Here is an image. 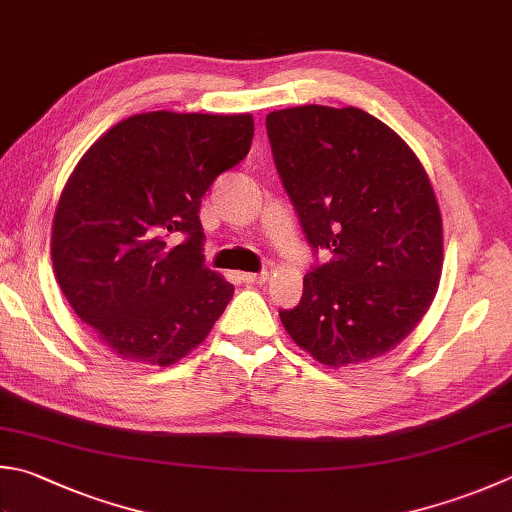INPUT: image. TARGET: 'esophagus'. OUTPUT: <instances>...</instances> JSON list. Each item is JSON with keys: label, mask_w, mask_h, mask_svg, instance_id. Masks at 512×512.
<instances>
[{"label": "esophagus", "mask_w": 512, "mask_h": 512, "mask_svg": "<svg viewBox=\"0 0 512 512\" xmlns=\"http://www.w3.org/2000/svg\"><path fill=\"white\" fill-rule=\"evenodd\" d=\"M240 278H243L245 283H254L256 285V283H265L267 278H269V272H267V269H263V272H247V274H243Z\"/></svg>", "instance_id": "34e87169"}]
</instances>
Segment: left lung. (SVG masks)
Listing matches in <instances>:
<instances>
[{"label": "left lung", "mask_w": 512, "mask_h": 512, "mask_svg": "<svg viewBox=\"0 0 512 512\" xmlns=\"http://www.w3.org/2000/svg\"><path fill=\"white\" fill-rule=\"evenodd\" d=\"M274 165L314 254L301 303L281 310L296 345L330 368L399 345L437 294L443 234L419 158L356 106L267 115Z\"/></svg>", "instance_id": "obj_1"}]
</instances>
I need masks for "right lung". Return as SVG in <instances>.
Listing matches in <instances>:
<instances>
[{
    "mask_svg": "<svg viewBox=\"0 0 512 512\" xmlns=\"http://www.w3.org/2000/svg\"><path fill=\"white\" fill-rule=\"evenodd\" d=\"M252 138L249 113L151 111L115 124L77 162L53 218L55 276L122 359L176 363L225 312L234 285L205 265L198 211Z\"/></svg>",
    "mask_w": 512,
    "mask_h": 512,
    "instance_id": "add662e5",
    "label": "right lung"
}]
</instances>
